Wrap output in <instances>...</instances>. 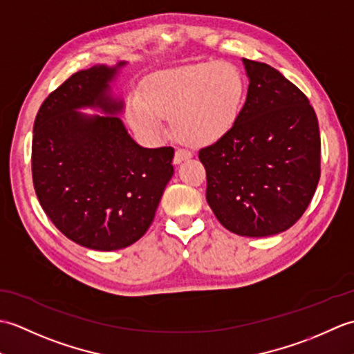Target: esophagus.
Segmentation results:
<instances>
[{
	"instance_id": "34e87169",
	"label": "esophagus",
	"mask_w": 354,
	"mask_h": 354,
	"mask_svg": "<svg viewBox=\"0 0 354 354\" xmlns=\"http://www.w3.org/2000/svg\"><path fill=\"white\" fill-rule=\"evenodd\" d=\"M189 158H192V153L189 152V150H185V149H176L175 158H173V162H175V164H181L183 161L189 160Z\"/></svg>"
}]
</instances>
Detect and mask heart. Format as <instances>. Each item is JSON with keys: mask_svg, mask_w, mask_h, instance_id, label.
Here are the masks:
<instances>
[{"mask_svg": "<svg viewBox=\"0 0 354 354\" xmlns=\"http://www.w3.org/2000/svg\"><path fill=\"white\" fill-rule=\"evenodd\" d=\"M246 84L230 62H199L155 73L127 106V120L142 137L156 138L161 118L190 146H209L232 131L242 112Z\"/></svg>", "mask_w": 354, "mask_h": 354, "instance_id": "heart-1", "label": "heart"}]
</instances>
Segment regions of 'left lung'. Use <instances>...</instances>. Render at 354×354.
<instances>
[{"label": "left lung", "instance_id": "obj_1", "mask_svg": "<svg viewBox=\"0 0 354 354\" xmlns=\"http://www.w3.org/2000/svg\"><path fill=\"white\" fill-rule=\"evenodd\" d=\"M246 102L232 131L199 150L207 202L225 228L266 237L289 230L321 175L318 118L307 97L268 64L243 59Z\"/></svg>", "mask_w": 354, "mask_h": 354}]
</instances>
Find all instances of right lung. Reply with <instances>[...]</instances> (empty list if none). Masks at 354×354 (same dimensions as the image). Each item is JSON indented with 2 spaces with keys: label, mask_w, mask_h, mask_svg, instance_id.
I'll return each instance as SVG.
<instances>
[{
  "label": "right lung",
  "mask_w": 354,
  "mask_h": 354,
  "mask_svg": "<svg viewBox=\"0 0 354 354\" xmlns=\"http://www.w3.org/2000/svg\"><path fill=\"white\" fill-rule=\"evenodd\" d=\"M126 62L74 73L41 104L33 126L36 196L73 242L115 251L145 236L173 176V147H141L117 114L111 82ZM91 107L104 116H88Z\"/></svg>",
  "instance_id": "add662e5"
}]
</instances>
